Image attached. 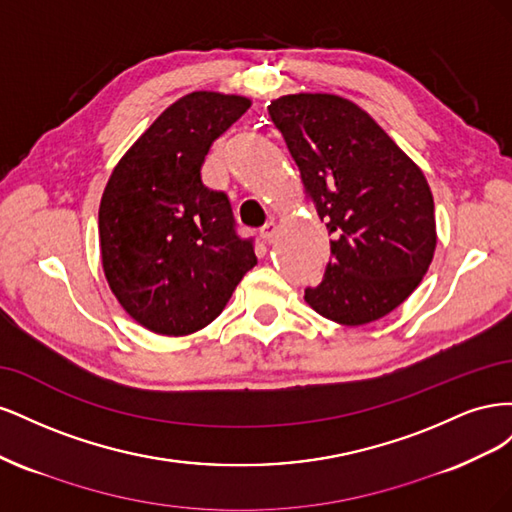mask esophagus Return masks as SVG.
<instances>
[{"label": "esophagus", "instance_id": "1", "mask_svg": "<svg viewBox=\"0 0 512 512\" xmlns=\"http://www.w3.org/2000/svg\"><path fill=\"white\" fill-rule=\"evenodd\" d=\"M275 230H277V228H275V222H273V220H271V222H267V224H265V228L260 230V239L265 241V243H273V239H275Z\"/></svg>", "mask_w": 512, "mask_h": 512}]
</instances>
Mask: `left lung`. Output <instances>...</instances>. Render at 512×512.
I'll return each instance as SVG.
<instances>
[{
	"mask_svg": "<svg viewBox=\"0 0 512 512\" xmlns=\"http://www.w3.org/2000/svg\"><path fill=\"white\" fill-rule=\"evenodd\" d=\"M269 115L331 237V258L322 282L305 290L307 305L344 327L391 314L421 284L436 252L423 170L342 96L301 91L273 100Z\"/></svg>",
	"mask_w": 512,
	"mask_h": 512,
	"instance_id": "8db88e82",
	"label": "left lung"
}]
</instances>
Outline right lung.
I'll use <instances>...</instances> for the list:
<instances>
[{
	"instance_id": "add662e5",
	"label": "right lung",
	"mask_w": 512,
	"mask_h": 512,
	"mask_svg": "<svg viewBox=\"0 0 512 512\" xmlns=\"http://www.w3.org/2000/svg\"><path fill=\"white\" fill-rule=\"evenodd\" d=\"M250 106L245 96L192 91L136 138L108 177L98 211L104 277L151 333L205 329L256 265L252 243L232 228L226 194L200 177L215 138Z\"/></svg>"
}]
</instances>
